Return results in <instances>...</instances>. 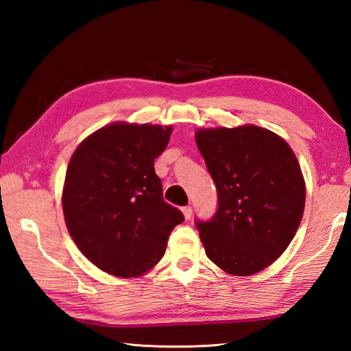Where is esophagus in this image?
<instances>
[{
  "mask_svg": "<svg viewBox=\"0 0 351 351\" xmlns=\"http://www.w3.org/2000/svg\"><path fill=\"white\" fill-rule=\"evenodd\" d=\"M182 215L186 219H190V217H192V207H190V206L182 207Z\"/></svg>",
  "mask_w": 351,
  "mask_h": 351,
  "instance_id": "obj_1",
  "label": "esophagus"
}]
</instances>
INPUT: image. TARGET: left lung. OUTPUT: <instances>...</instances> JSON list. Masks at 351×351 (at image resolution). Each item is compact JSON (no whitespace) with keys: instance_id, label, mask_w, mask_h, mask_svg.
Segmentation results:
<instances>
[{"instance_id":"obj_1","label":"left lung","mask_w":351,"mask_h":351,"mask_svg":"<svg viewBox=\"0 0 351 351\" xmlns=\"http://www.w3.org/2000/svg\"><path fill=\"white\" fill-rule=\"evenodd\" d=\"M195 141L218 192L215 215L197 221L206 255L232 276L268 268L304 217L306 189L294 152L257 125L199 128Z\"/></svg>"}]
</instances>
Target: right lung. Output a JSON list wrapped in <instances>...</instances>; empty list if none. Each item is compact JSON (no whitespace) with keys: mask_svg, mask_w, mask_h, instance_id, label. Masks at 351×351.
Returning <instances> with one entry per match:
<instances>
[{"mask_svg":"<svg viewBox=\"0 0 351 351\" xmlns=\"http://www.w3.org/2000/svg\"><path fill=\"white\" fill-rule=\"evenodd\" d=\"M171 130L114 122L83 139L71 156L62 193L64 223L80 252L111 276L150 271L184 221L181 210L162 199L153 167Z\"/></svg>","mask_w":351,"mask_h":351,"instance_id":"add662e5","label":"right lung"}]
</instances>
